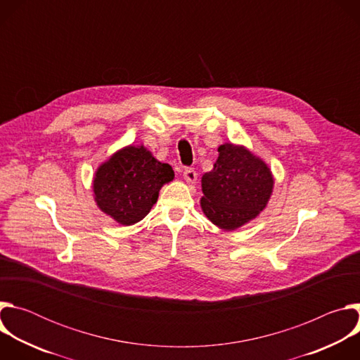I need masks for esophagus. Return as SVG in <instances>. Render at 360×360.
<instances>
[{
  "instance_id": "34e87169",
  "label": "esophagus",
  "mask_w": 360,
  "mask_h": 360,
  "mask_svg": "<svg viewBox=\"0 0 360 360\" xmlns=\"http://www.w3.org/2000/svg\"><path fill=\"white\" fill-rule=\"evenodd\" d=\"M198 175L192 168H185L184 169V179L186 181V184H195Z\"/></svg>"
}]
</instances>
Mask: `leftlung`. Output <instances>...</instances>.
Instances as JSON below:
<instances>
[{
	"label": "left lung",
	"mask_w": 360,
	"mask_h": 360,
	"mask_svg": "<svg viewBox=\"0 0 360 360\" xmlns=\"http://www.w3.org/2000/svg\"><path fill=\"white\" fill-rule=\"evenodd\" d=\"M214 169L200 179V208L214 225L235 231L268 207L275 179L268 164L245 145L225 142Z\"/></svg>",
	"instance_id": "left-lung-1"
}]
</instances>
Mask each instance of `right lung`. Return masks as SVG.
Masks as SVG:
<instances>
[{
  "label": "right lung",
  "instance_id": "right-lung-1",
  "mask_svg": "<svg viewBox=\"0 0 360 360\" xmlns=\"http://www.w3.org/2000/svg\"><path fill=\"white\" fill-rule=\"evenodd\" d=\"M174 178L172 167L158 161L142 143L127 145L96 168L94 200L115 222L131 226L149 214L161 188Z\"/></svg>",
  "mask_w": 360,
  "mask_h": 360
}]
</instances>
